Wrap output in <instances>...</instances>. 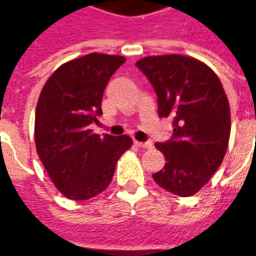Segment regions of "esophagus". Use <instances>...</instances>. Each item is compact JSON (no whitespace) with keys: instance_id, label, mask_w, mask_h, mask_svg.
Instances as JSON below:
<instances>
[{"instance_id":"34e87169","label":"esophagus","mask_w":256,"mask_h":256,"mask_svg":"<svg viewBox=\"0 0 256 256\" xmlns=\"http://www.w3.org/2000/svg\"><path fill=\"white\" fill-rule=\"evenodd\" d=\"M135 145L140 146V148H152L154 144L151 141H145V142H140V141H135Z\"/></svg>"}]
</instances>
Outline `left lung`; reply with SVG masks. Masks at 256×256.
<instances>
[{"mask_svg":"<svg viewBox=\"0 0 256 256\" xmlns=\"http://www.w3.org/2000/svg\"><path fill=\"white\" fill-rule=\"evenodd\" d=\"M152 85L158 115L171 118V140L156 142L164 170L154 181L168 192L191 196L210 181L225 156L231 112L221 81L208 65L184 55L146 56L136 62Z\"/></svg>","mask_w":256,"mask_h":256,"instance_id":"1","label":"left lung"}]
</instances>
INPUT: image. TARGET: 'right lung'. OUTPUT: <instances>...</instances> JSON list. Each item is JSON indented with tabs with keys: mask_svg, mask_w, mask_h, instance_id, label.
<instances>
[{
	"mask_svg": "<svg viewBox=\"0 0 256 256\" xmlns=\"http://www.w3.org/2000/svg\"><path fill=\"white\" fill-rule=\"evenodd\" d=\"M125 62L120 55L88 54L62 64L48 78L36 104L35 145L58 191L74 201L90 200L112 180L120 156L131 148L128 135H96L102 95Z\"/></svg>",
	"mask_w": 256,
	"mask_h": 256,
	"instance_id": "add662e5",
	"label": "right lung"
}]
</instances>
